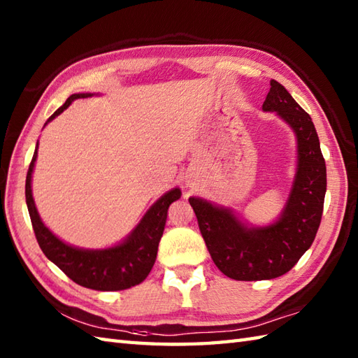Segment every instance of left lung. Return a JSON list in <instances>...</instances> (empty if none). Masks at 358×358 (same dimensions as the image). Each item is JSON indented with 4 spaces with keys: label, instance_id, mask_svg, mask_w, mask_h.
Masks as SVG:
<instances>
[{
    "label": "left lung",
    "instance_id": "1",
    "mask_svg": "<svg viewBox=\"0 0 358 358\" xmlns=\"http://www.w3.org/2000/svg\"><path fill=\"white\" fill-rule=\"evenodd\" d=\"M263 110L277 112L296 138L295 178L277 222L248 226L231 209L189 199L212 260L224 275L240 281L277 278L294 268L315 238L326 194V164L309 113L275 80Z\"/></svg>",
    "mask_w": 358,
    "mask_h": 358
}]
</instances>
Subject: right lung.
Returning a JSON list of instances; mask_svg holds the SVG:
<instances>
[{"label": "right lung", "instance_id": "right-lung-1", "mask_svg": "<svg viewBox=\"0 0 358 358\" xmlns=\"http://www.w3.org/2000/svg\"><path fill=\"white\" fill-rule=\"evenodd\" d=\"M92 95L94 94L71 95L62 108L53 112L45 124L69 108L73 100ZM36 155L38 143L26 177V203L36 241L44 255L75 283L95 289V291H123V289L140 285L149 275L155 263L158 243L162 240L167 218V209L171 203L181 196L180 189H172L152 204L138 226L117 246L106 249H80L59 240L41 222L32 196V172Z\"/></svg>", "mask_w": 358, "mask_h": 358}]
</instances>
